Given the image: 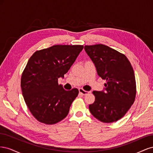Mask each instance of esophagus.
I'll list each match as a JSON object with an SVG mask.
<instances>
[{"label":"esophagus","mask_w":153,"mask_h":153,"mask_svg":"<svg viewBox=\"0 0 153 153\" xmlns=\"http://www.w3.org/2000/svg\"><path fill=\"white\" fill-rule=\"evenodd\" d=\"M78 91H79V92L82 95H86L87 94H88L89 92H88L87 91H85V90H84L83 89H82V88H80V89H78Z\"/></svg>","instance_id":"obj_1"}]
</instances>
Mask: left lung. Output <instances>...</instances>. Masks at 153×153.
I'll return each mask as SVG.
<instances>
[{"mask_svg":"<svg viewBox=\"0 0 153 153\" xmlns=\"http://www.w3.org/2000/svg\"><path fill=\"white\" fill-rule=\"evenodd\" d=\"M84 49L98 75L106 81L103 91L92 92L95 101L89 106L90 112L103 123L117 121L126 114L135 99L136 82L133 68L124 54L108 46L86 45Z\"/></svg>","mask_w":153,"mask_h":153,"instance_id":"1","label":"left lung"}]
</instances>
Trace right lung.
<instances>
[{
  "instance_id": "obj_1",
  "label": "right lung",
  "mask_w": 153,
  "mask_h": 153,
  "mask_svg": "<svg viewBox=\"0 0 153 153\" xmlns=\"http://www.w3.org/2000/svg\"><path fill=\"white\" fill-rule=\"evenodd\" d=\"M83 45H54L36 51L30 57L21 78L25 103L38 121L53 124L62 121L78 94L76 88L66 91L58 84L78 55Z\"/></svg>"
}]
</instances>
